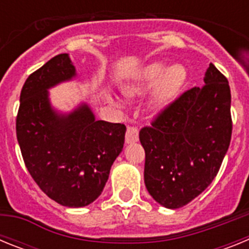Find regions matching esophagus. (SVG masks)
<instances>
[{
	"label": "esophagus",
	"instance_id": "1",
	"mask_svg": "<svg viewBox=\"0 0 249 249\" xmlns=\"http://www.w3.org/2000/svg\"><path fill=\"white\" fill-rule=\"evenodd\" d=\"M138 141V129L133 126L127 127L126 142L127 143H135Z\"/></svg>",
	"mask_w": 249,
	"mask_h": 249
}]
</instances>
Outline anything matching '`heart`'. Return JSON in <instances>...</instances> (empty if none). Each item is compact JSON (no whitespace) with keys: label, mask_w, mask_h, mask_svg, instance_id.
Listing matches in <instances>:
<instances>
[{"label":"heart","mask_w":249,"mask_h":249,"mask_svg":"<svg viewBox=\"0 0 249 249\" xmlns=\"http://www.w3.org/2000/svg\"><path fill=\"white\" fill-rule=\"evenodd\" d=\"M186 80L187 70L183 65L176 63L166 68L164 62H152L140 70L124 89L128 94L135 96L143 93L156 84L149 98V108L153 112H160L177 97Z\"/></svg>","instance_id":"heart-1"}]
</instances>
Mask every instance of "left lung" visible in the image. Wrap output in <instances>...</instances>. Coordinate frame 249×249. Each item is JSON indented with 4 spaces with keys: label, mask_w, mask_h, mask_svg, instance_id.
<instances>
[{
    "label": "left lung",
    "mask_w": 249,
    "mask_h": 249,
    "mask_svg": "<svg viewBox=\"0 0 249 249\" xmlns=\"http://www.w3.org/2000/svg\"><path fill=\"white\" fill-rule=\"evenodd\" d=\"M232 136L228 80L211 63L202 87L183 92L140 131L144 183L166 208H181L212 183Z\"/></svg>",
    "instance_id": "obj_1"
}]
</instances>
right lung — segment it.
Segmentation results:
<instances>
[{"mask_svg": "<svg viewBox=\"0 0 249 249\" xmlns=\"http://www.w3.org/2000/svg\"><path fill=\"white\" fill-rule=\"evenodd\" d=\"M76 76L67 53L34 73L22 87L16 135L31 177L51 199L85 207L98 198L111 166L123 149L126 126L96 121L83 103L68 114L50 105L48 89Z\"/></svg>", "mask_w": 249, "mask_h": 249, "instance_id": "add662e5", "label": "right lung"}]
</instances>
